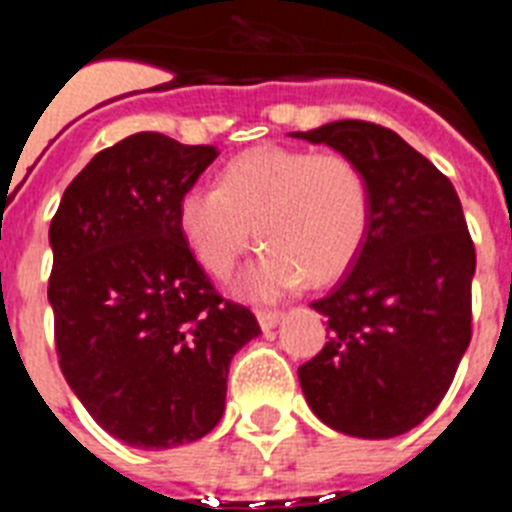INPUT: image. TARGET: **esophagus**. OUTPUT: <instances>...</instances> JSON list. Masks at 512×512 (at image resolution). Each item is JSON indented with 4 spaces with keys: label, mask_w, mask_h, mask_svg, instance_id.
Returning a JSON list of instances; mask_svg holds the SVG:
<instances>
[{
    "label": "esophagus",
    "mask_w": 512,
    "mask_h": 512,
    "mask_svg": "<svg viewBox=\"0 0 512 512\" xmlns=\"http://www.w3.org/2000/svg\"><path fill=\"white\" fill-rule=\"evenodd\" d=\"M256 318H259L261 328L271 330V328H277V325L282 323L284 312H279V310H259V312H256Z\"/></svg>",
    "instance_id": "34e87169"
}]
</instances>
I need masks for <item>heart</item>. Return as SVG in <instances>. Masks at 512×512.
I'll return each mask as SVG.
<instances>
[{
  "instance_id": "b5f03b06",
  "label": "heart",
  "mask_w": 512,
  "mask_h": 512,
  "mask_svg": "<svg viewBox=\"0 0 512 512\" xmlns=\"http://www.w3.org/2000/svg\"><path fill=\"white\" fill-rule=\"evenodd\" d=\"M176 220L202 269L230 277L259 241L269 251L238 279L251 300H274L307 279L336 282L364 248L372 194L364 171L343 153L251 148L220 171V184H194L179 197Z\"/></svg>"
}]
</instances>
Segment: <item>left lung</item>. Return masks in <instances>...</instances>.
Wrapping results in <instances>:
<instances>
[{
	"instance_id": "1",
	"label": "left lung",
	"mask_w": 512,
	"mask_h": 512,
	"mask_svg": "<svg viewBox=\"0 0 512 512\" xmlns=\"http://www.w3.org/2000/svg\"><path fill=\"white\" fill-rule=\"evenodd\" d=\"M292 138L359 164L372 223L359 259L312 307L330 338L297 369L307 405L333 431L392 438L449 392L472 341V235L454 184L390 128L338 120Z\"/></svg>"
}]
</instances>
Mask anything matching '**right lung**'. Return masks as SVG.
Here are the masks:
<instances>
[{
  "label": "right lung",
  "instance_id": "obj_1",
  "mask_svg": "<svg viewBox=\"0 0 512 512\" xmlns=\"http://www.w3.org/2000/svg\"><path fill=\"white\" fill-rule=\"evenodd\" d=\"M215 158V146L130 135L81 169L48 230L61 372L135 449L207 436L223 418L230 359L261 333L248 307L217 295L176 220Z\"/></svg>",
  "mask_w": 512,
  "mask_h": 512
}]
</instances>
